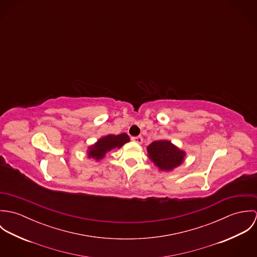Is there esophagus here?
<instances>
[{
  "label": "esophagus",
  "mask_w": 257,
  "mask_h": 257,
  "mask_svg": "<svg viewBox=\"0 0 257 257\" xmlns=\"http://www.w3.org/2000/svg\"><path fill=\"white\" fill-rule=\"evenodd\" d=\"M132 141H133V142H135V143H137V144H139V145H142V144H143V142H144V139H143V137L139 136V137L132 138Z\"/></svg>",
  "instance_id": "esophagus-1"
}]
</instances>
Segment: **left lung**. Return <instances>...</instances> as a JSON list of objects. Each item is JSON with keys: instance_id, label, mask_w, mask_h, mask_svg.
<instances>
[{"instance_id": "obj_1", "label": "left lung", "mask_w": 257, "mask_h": 257, "mask_svg": "<svg viewBox=\"0 0 257 257\" xmlns=\"http://www.w3.org/2000/svg\"><path fill=\"white\" fill-rule=\"evenodd\" d=\"M148 158L161 171H171L183 163L186 152L169 141H156L147 147Z\"/></svg>"}]
</instances>
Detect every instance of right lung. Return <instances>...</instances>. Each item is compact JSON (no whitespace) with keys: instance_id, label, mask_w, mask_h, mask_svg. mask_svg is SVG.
<instances>
[{"instance_id":"add662e5","label":"right lung","mask_w":257,"mask_h":257,"mask_svg":"<svg viewBox=\"0 0 257 257\" xmlns=\"http://www.w3.org/2000/svg\"><path fill=\"white\" fill-rule=\"evenodd\" d=\"M130 142V137L126 134H120L117 136L108 135L97 141L94 145L88 147L87 153L89 158H93L96 161L103 159L107 152L114 148H120L124 144Z\"/></svg>"}]
</instances>
